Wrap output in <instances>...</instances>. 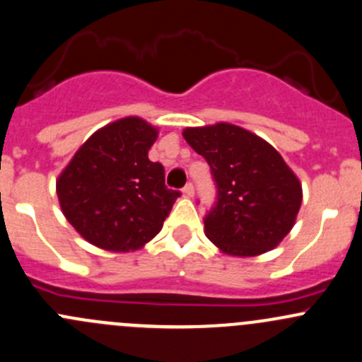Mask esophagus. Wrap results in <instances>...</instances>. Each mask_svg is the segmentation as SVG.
I'll use <instances>...</instances> for the list:
<instances>
[{
  "instance_id": "1",
  "label": "esophagus",
  "mask_w": 362,
  "mask_h": 362,
  "mask_svg": "<svg viewBox=\"0 0 362 362\" xmlns=\"http://www.w3.org/2000/svg\"><path fill=\"white\" fill-rule=\"evenodd\" d=\"M184 196H187V198H192V196H194V185H192L191 182L184 187Z\"/></svg>"
}]
</instances>
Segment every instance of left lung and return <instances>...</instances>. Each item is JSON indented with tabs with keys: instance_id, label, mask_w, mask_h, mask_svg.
<instances>
[{
	"instance_id": "8db88e82",
	"label": "left lung",
	"mask_w": 362,
	"mask_h": 362,
	"mask_svg": "<svg viewBox=\"0 0 362 362\" xmlns=\"http://www.w3.org/2000/svg\"><path fill=\"white\" fill-rule=\"evenodd\" d=\"M184 138L206 159L217 187L204 235L224 254L252 257L275 249L301 206L298 177L262 138L235 124L185 127Z\"/></svg>"
}]
</instances>
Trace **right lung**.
I'll return each mask as SVG.
<instances>
[{"label":"right lung","instance_id":"add662e5","mask_svg":"<svg viewBox=\"0 0 362 362\" xmlns=\"http://www.w3.org/2000/svg\"><path fill=\"white\" fill-rule=\"evenodd\" d=\"M158 127L124 117L98 129L59 175L61 210L93 245L110 252L138 250L163 229L175 199L164 168L148 159Z\"/></svg>","mask_w":362,"mask_h":362}]
</instances>
